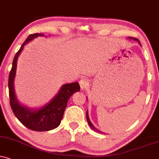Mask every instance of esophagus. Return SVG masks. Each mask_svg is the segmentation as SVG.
Instances as JSON below:
<instances>
[{"label": "esophagus", "mask_w": 159, "mask_h": 159, "mask_svg": "<svg viewBox=\"0 0 159 159\" xmlns=\"http://www.w3.org/2000/svg\"><path fill=\"white\" fill-rule=\"evenodd\" d=\"M80 88H81V89H88V88L89 87V80L87 79H85V78H83V79H82L80 81Z\"/></svg>", "instance_id": "obj_1"}]
</instances>
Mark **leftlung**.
<instances>
[{
	"mask_svg": "<svg viewBox=\"0 0 159 159\" xmlns=\"http://www.w3.org/2000/svg\"><path fill=\"white\" fill-rule=\"evenodd\" d=\"M128 38H129V39H131V40H135V41H137V42H139V44L141 45L140 42H139V40L138 39H136V38H131V37H129ZM86 118H87V121H88V122H89V126L91 127L92 130H93L94 131H97V132L102 133V132H100V131H99V130H98V129L96 128V127H95L94 126H93V125L92 124V123H91V120H90V119H89V113H88V111H87V113H86Z\"/></svg>",
	"mask_w": 159,
	"mask_h": 159,
	"instance_id": "obj_1",
	"label": "left lung"
}]
</instances>
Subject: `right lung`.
Wrapping results in <instances>:
<instances>
[{"mask_svg": "<svg viewBox=\"0 0 159 159\" xmlns=\"http://www.w3.org/2000/svg\"><path fill=\"white\" fill-rule=\"evenodd\" d=\"M44 36L43 34H30L23 43L20 48L16 53L12 62V68L9 76V91L10 105L14 114L22 124L32 130L48 131L54 130L60 125L63 114L67 107L69 98L73 93L80 89L78 83L65 84L62 85L60 91L52 98L49 102L39 108H31L21 104L15 95V81L16 76L17 62L19 55L22 52L23 47L31 40L38 37Z\"/></svg>", "mask_w": 159, "mask_h": 159, "instance_id": "obj_1", "label": "right lung"}]
</instances>
